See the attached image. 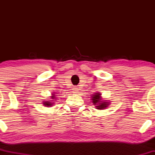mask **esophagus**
<instances>
[{"label":"esophagus","instance_id":"obj_1","mask_svg":"<svg viewBox=\"0 0 155 155\" xmlns=\"http://www.w3.org/2000/svg\"><path fill=\"white\" fill-rule=\"evenodd\" d=\"M72 90H73V92H74V93H78V92H79V88H78L77 87H74Z\"/></svg>","mask_w":155,"mask_h":155}]
</instances>
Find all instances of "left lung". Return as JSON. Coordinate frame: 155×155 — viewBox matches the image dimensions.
<instances>
[{
  "mask_svg": "<svg viewBox=\"0 0 155 155\" xmlns=\"http://www.w3.org/2000/svg\"><path fill=\"white\" fill-rule=\"evenodd\" d=\"M92 101L93 102L92 104L95 105V107L97 109H104V108H107L109 105L108 102H104V101H101L100 93L94 94V95L92 96Z\"/></svg>",
  "mask_w": 155,
  "mask_h": 155,
  "instance_id": "left-lung-1",
  "label": "left lung"
}]
</instances>
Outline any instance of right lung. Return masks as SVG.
I'll list each match as a JSON object with an SVG mask.
<instances>
[{"label": "right lung", "instance_id": "obj_1", "mask_svg": "<svg viewBox=\"0 0 155 155\" xmlns=\"http://www.w3.org/2000/svg\"><path fill=\"white\" fill-rule=\"evenodd\" d=\"M52 96H51V99H55V95H54V94H53V95H51ZM44 103V106H52L53 104V103H52V101H45V102H43Z\"/></svg>", "mask_w": 155, "mask_h": 155}]
</instances>
